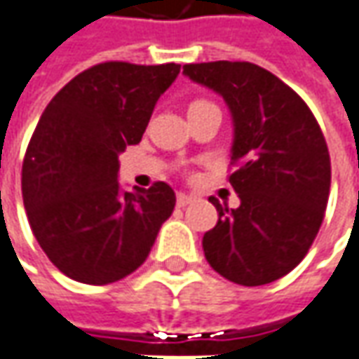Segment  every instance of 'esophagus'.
<instances>
[{
	"label": "esophagus",
	"mask_w": 359,
	"mask_h": 359,
	"mask_svg": "<svg viewBox=\"0 0 359 359\" xmlns=\"http://www.w3.org/2000/svg\"><path fill=\"white\" fill-rule=\"evenodd\" d=\"M195 201V196L193 195H187V193H179L177 195V203H179V207H187V205H191Z\"/></svg>",
	"instance_id": "34e87169"
}]
</instances>
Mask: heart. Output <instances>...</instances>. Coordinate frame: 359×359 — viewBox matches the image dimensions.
Segmentation results:
<instances>
[{
	"instance_id": "1",
	"label": "heart",
	"mask_w": 359,
	"mask_h": 359,
	"mask_svg": "<svg viewBox=\"0 0 359 359\" xmlns=\"http://www.w3.org/2000/svg\"><path fill=\"white\" fill-rule=\"evenodd\" d=\"M203 102H205V100H196V102H193L191 106H195V104H203Z\"/></svg>"
}]
</instances>
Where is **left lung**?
<instances>
[{"instance_id": "8db88e82", "label": "left lung", "mask_w": 359, "mask_h": 359, "mask_svg": "<svg viewBox=\"0 0 359 359\" xmlns=\"http://www.w3.org/2000/svg\"><path fill=\"white\" fill-rule=\"evenodd\" d=\"M182 72L223 96L235 126L229 182L237 209L217 207L203 237L210 267L255 287L299 265L327 207L332 163L320 124L297 92L251 62L187 64Z\"/></svg>"}]
</instances>
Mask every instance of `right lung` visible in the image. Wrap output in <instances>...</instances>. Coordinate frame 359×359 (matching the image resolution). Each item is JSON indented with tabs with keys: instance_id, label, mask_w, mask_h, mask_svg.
<instances>
[{
	"instance_id": "1",
	"label": "right lung",
	"mask_w": 359,
	"mask_h": 359,
	"mask_svg": "<svg viewBox=\"0 0 359 359\" xmlns=\"http://www.w3.org/2000/svg\"><path fill=\"white\" fill-rule=\"evenodd\" d=\"M179 64L104 62L78 74L46 106L22 166L29 226L64 275L108 285L136 271L177 196L166 182L124 193L118 154L140 142Z\"/></svg>"
}]
</instances>
